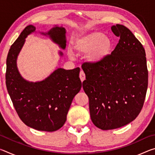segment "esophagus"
<instances>
[{"instance_id": "esophagus-1", "label": "esophagus", "mask_w": 155, "mask_h": 155, "mask_svg": "<svg viewBox=\"0 0 155 155\" xmlns=\"http://www.w3.org/2000/svg\"><path fill=\"white\" fill-rule=\"evenodd\" d=\"M79 77H80V79H81V81H83L85 79V73H84V72L83 71H82V70H81V71L80 72V74H79Z\"/></svg>"}]
</instances>
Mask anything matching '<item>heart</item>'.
I'll use <instances>...</instances> for the list:
<instances>
[{
	"label": "heart",
	"mask_w": 155,
	"mask_h": 155,
	"mask_svg": "<svg viewBox=\"0 0 155 155\" xmlns=\"http://www.w3.org/2000/svg\"><path fill=\"white\" fill-rule=\"evenodd\" d=\"M74 49L80 53H87V58L92 62H98L108 55L111 51V39L101 31H94L78 36L74 44ZM68 54L73 57L72 50L68 51Z\"/></svg>",
	"instance_id": "obj_1"
}]
</instances>
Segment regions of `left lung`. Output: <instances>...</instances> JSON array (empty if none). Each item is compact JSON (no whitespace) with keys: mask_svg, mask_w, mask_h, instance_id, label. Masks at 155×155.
Here are the masks:
<instances>
[{"mask_svg":"<svg viewBox=\"0 0 155 155\" xmlns=\"http://www.w3.org/2000/svg\"><path fill=\"white\" fill-rule=\"evenodd\" d=\"M111 31L120 40L111 54L85 62L83 88L89 98L91 120L102 130L122 127L140 114L148 88V72L142 44L124 26Z\"/></svg>","mask_w":155,"mask_h":155,"instance_id":"obj_1","label":"left lung"}]
</instances>
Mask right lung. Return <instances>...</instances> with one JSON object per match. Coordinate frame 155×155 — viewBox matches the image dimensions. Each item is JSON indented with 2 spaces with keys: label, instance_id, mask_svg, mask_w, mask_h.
I'll return each instance as SVG.
<instances>
[{
  "label": "right lung",
  "instance_id": "1",
  "mask_svg": "<svg viewBox=\"0 0 155 155\" xmlns=\"http://www.w3.org/2000/svg\"><path fill=\"white\" fill-rule=\"evenodd\" d=\"M35 31L33 26H27L10 48L7 57L6 85L20 120L34 129L52 132L64 126L72 100L81 90L80 68H57L45 80L38 83L23 79L18 71L16 59L25 38ZM47 34L60 47L65 48L64 27H54Z\"/></svg>",
  "mask_w": 155,
  "mask_h": 155
}]
</instances>
